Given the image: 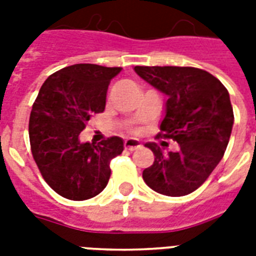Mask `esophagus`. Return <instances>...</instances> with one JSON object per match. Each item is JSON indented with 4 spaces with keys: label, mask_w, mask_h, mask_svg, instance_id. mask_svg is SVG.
I'll return each instance as SVG.
<instances>
[{
    "label": "esophagus",
    "mask_w": 256,
    "mask_h": 256,
    "mask_svg": "<svg viewBox=\"0 0 256 256\" xmlns=\"http://www.w3.org/2000/svg\"><path fill=\"white\" fill-rule=\"evenodd\" d=\"M142 148V144L138 140H134V138H128V140H124V148H128L130 152H134L136 148Z\"/></svg>",
    "instance_id": "34e87169"
}]
</instances>
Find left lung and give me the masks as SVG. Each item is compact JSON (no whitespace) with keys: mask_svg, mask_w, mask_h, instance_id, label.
<instances>
[{"mask_svg":"<svg viewBox=\"0 0 256 256\" xmlns=\"http://www.w3.org/2000/svg\"><path fill=\"white\" fill-rule=\"evenodd\" d=\"M142 80L168 96L158 136L178 142L164 154L156 144L144 146L156 160L144 170L150 188L168 196L195 191L224 156L234 124L230 94L206 70L180 66H136Z\"/></svg>","mask_w":256,"mask_h":256,"instance_id":"1","label":"left lung"}]
</instances>
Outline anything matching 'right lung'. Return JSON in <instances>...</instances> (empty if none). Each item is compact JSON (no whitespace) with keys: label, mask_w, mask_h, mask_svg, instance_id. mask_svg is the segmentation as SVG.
Listing matches in <instances>:
<instances>
[{"label":"right lung","mask_w":256,"mask_h":256,"mask_svg":"<svg viewBox=\"0 0 256 256\" xmlns=\"http://www.w3.org/2000/svg\"><path fill=\"white\" fill-rule=\"evenodd\" d=\"M122 68L77 64L52 74L40 88L29 120L32 154L45 182L72 200L96 196L108 182L110 160L124 152L112 136L98 144L81 142L92 116L106 106L108 84Z\"/></svg>","instance_id":"add662e5"}]
</instances>
